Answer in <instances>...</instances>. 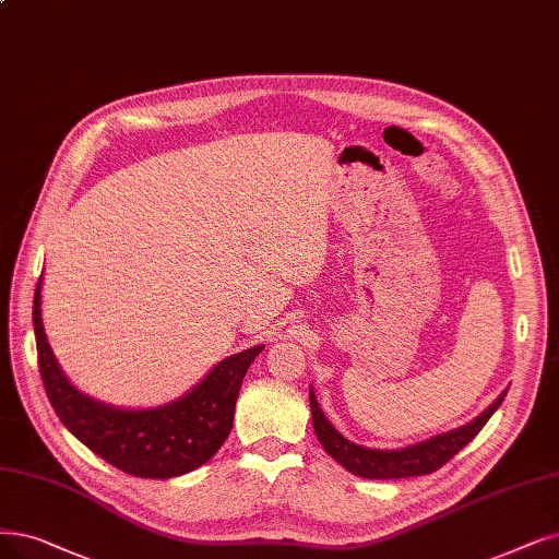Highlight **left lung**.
Returning a JSON list of instances; mask_svg holds the SVG:
<instances>
[{
	"label": "left lung",
	"instance_id": "left-lung-1",
	"mask_svg": "<svg viewBox=\"0 0 559 559\" xmlns=\"http://www.w3.org/2000/svg\"><path fill=\"white\" fill-rule=\"evenodd\" d=\"M504 394L507 390L479 417L467 421L465 427L433 436L404 450H371L344 438L323 415L314 390H309V406L311 419H314V431L319 442L323 444V450L334 461L342 463L348 473L365 479H404L417 475H431L454 454H459L465 444L484 429V424L490 419V415L500 408Z\"/></svg>",
	"mask_w": 559,
	"mask_h": 559
}]
</instances>
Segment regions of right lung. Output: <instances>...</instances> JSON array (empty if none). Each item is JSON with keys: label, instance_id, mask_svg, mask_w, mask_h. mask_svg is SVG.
<instances>
[{"label": "right lung", "instance_id": "right-lung-1", "mask_svg": "<svg viewBox=\"0 0 559 559\" xmlns=\"http://www.w3.org/2000/svg\"><path fill=\"white\" fill-rule=\"evenodd\" d=\"M40 284L43 275L34 294L38 369L63 427L94 454L132 477L169 479L213 459L231 431L242 378L263 344L225 357L171 404L146 411L107 406L80 392L61 371L43 328Z\"/></svg>", "mask_w": 559, "mask_h": 559}]
</instances>
